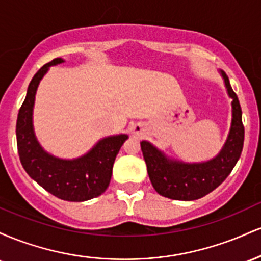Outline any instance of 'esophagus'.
Masks as SVG:
<instances>
[{
	"mask_svg": "<svg viewBox=\"0 0 261 261\" xmlns=\"http://www.w3.org/2000/svg\"><path fill=\"white\" fill-rule=\"evenodd\" d=\"M143 131V126L141 124H135L131 126V133L134 135H141Z\"/></svg>",
	"mask_w": 261,
	"mask_h": 261,
	"instance_id": "esophagus-1",
	"label": "esophagus"
}]
</instances>
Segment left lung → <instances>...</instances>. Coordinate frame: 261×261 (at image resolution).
Wrapping results in <instances>:
<instances>
[{
  "label": "left lung",
  "mask_w": 261,
  "mask_h": 261,
  "mask_svg": "<svg viewBox=\"0 0 261 261\" xmlns=\"http://www.w3.org/2000/svg\"><path fill=\"white\" fill-rule=\"evenodd\" d=\"M228 95L232 98V122L226 143L216 157L203 163H184L169 160L153 145L142 141L143 158L154 190L164 197L191 201L207 195L226 180L241 157L244 126L238 97L230 87L228 76L221 71Z\"/></svg>",
  "instance_id": "1"
}]
</instances>
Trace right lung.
Instances as JSON below:
<instances>
[{
  "instance_id": "1",
  "label": "right lung",
  "mask_w": 261,
  "mask_h": 261,
  "mask_svg": "<svg viewBox=\"0 0 261 261\" xmlns=\"http://www.w3.org/2000/svg\"><path fill=\"white\" fill-rule=\"evenodd\" d=\"M64 62L54 59L34 74L17 118V147L20 163L32 179L54 196L66 201H87L109 187L113 164L127 135L100 140L88 153L76 160H61L45 152L33 128V107L37 88L50 66Z\"/></svg>"
}]
</instances>
